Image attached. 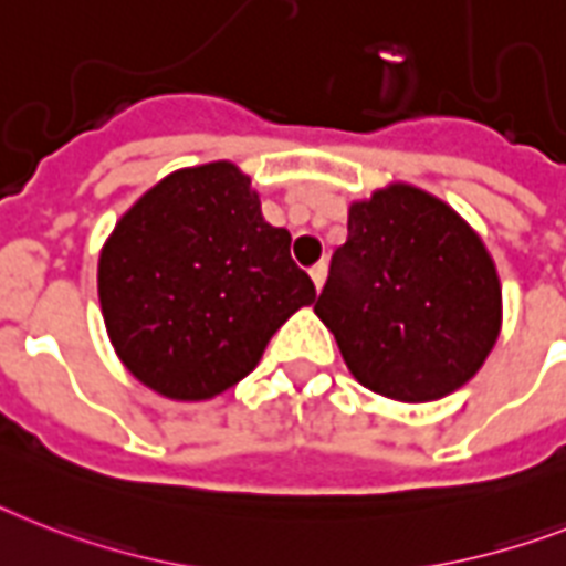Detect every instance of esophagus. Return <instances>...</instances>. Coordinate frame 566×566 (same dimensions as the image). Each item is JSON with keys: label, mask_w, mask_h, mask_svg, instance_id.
Returning a JSON list of instances; mask_svg holds the SVG:
<instances>
[{"label": "esophagus", "mask_w": 566, "mask_h": 566, "mask_svg": "<svg viewBox=\"0 0 566 566\" xmlns=\"http://www.w3.org/2000/svg\"><path fill=\"white\" fill-rule=\"evenodd\" d=\"M307 273H311V279H314V284H316V291H319V287L325 284V275H328V264H325V261H316L314 268L307 270Z\"/></svg>", "instance_id": "34e87169"}]
</instances>
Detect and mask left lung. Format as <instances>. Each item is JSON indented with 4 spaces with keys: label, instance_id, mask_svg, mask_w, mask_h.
<instances>
[{
    "label": "left lung",
    "instance_id": "1",
    "mask_svg": "<svg viewBox=\"0 0 566 566\" xmlns=\"http://www.w3.org/2000/svg\"><path fill=\"white\" fill-rule=\"evenodd\" d=\"M363 387L436 401L476 375L500 334V279L442 200L389 186L348 209L314 305Z\"/></svg>",
    "mask_w": 566,
    "mask_h": 566
}]
</instances>
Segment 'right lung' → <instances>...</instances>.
Returning a JSON list of instances; mask_svg holds the SVG:
<instances>
[{
	"instance_id": "add662e5",
	"label": "right lung",
	"mask_w": 566,
	"mask_h": 566,
	"mask_svg": "<svg viewBox=\"0 0 566 566\" xmlns=\"http://www.w3.org/2000/svg\"><path fill=\"white\" fill-rule=\"evenodd\" d=\"M98 296L124 366L165 398L203 401L247 378L316 291L250 177L211 163L165 177L118 220Z\"/></svg>"
}]
</instances>
